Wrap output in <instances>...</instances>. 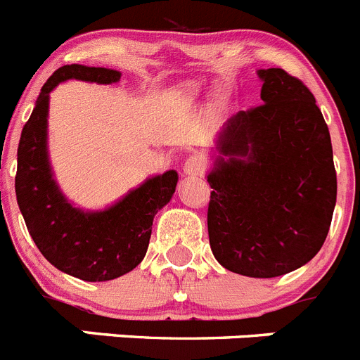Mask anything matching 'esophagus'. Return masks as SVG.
Listing matches in <instances>:
<instances>
[{
    "label": "esophagus",
    "mask_w": 360,
    "mask_h": 360,
    "mask_svg": "<svg viewBox=\"0 0 360 360\" xmlns=\"http://www.w3.org/2000/svg\"><path fill=\"white\" fill-rule=\"evenodd\" d=\"M182 169L184 174H187V176H200V174H203V171H205V160H203V157H200V155H191V157H187L186 162H184Z\"/></svg>",
    "instance_id": "1"
}]
</instances>
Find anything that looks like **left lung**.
<instances>
[{
  "label": "left lung",
  "mask_w": 360,
  "mask_h": 360,
  "mask_svg": "<svg viewBox=\"0 0 360 360\" xmlns=\"http://www.w3.org/2000/svg\"><path fill=\"white\" fill-rule=\"evenodd\" d=\"M262 106L238 111L209 171L211 250L231 272L276 278L323 247L337 200L328 126L303 81L257 70Z\"/></svg>",
  "instance_id": "obj_1"
}]
</instances>
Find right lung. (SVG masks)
<instances>
[{
    "label": "right lung",
    "instance_id": "1",
    "mask_svg": "<svg viewBox=\"0 0 360 360\" xmlns=\"http://www.w3.org/2000/svg\"><path fill=\"white\" fill-rule=\"evenodd\" d=\"M68 79L111 84L120 72L66 65L44 82L19 139L15 196L32 240L56 269L82 281H110L144 259L153 218L173 196L178 173L148 178L104 211L73 207L53 178L46 148L50 91Z\"/></svg>",
    "mask_w": 360,
    "mask_h": 360
}]
</instances>
